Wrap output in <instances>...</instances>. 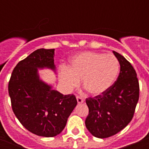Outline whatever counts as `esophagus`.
Instances as JSON below:
<instances>
[{
	"label": "esophagus",
	"instance_id": "esophagus-1",
	"mask_svg": "<svg viewBox=\"0 0 149 149\" xmlns=\"http://www.w3.org/2000/svg\"><path fill=\"white\" fill-rule=\"evenodd\" d=\"M77 103L78 104H81L83 103L84 101V98H83V97H81V96H79V95H77Z\"/></svg>",
	"mask_w": 149,
	"mask_h": 149
}]
</instances>
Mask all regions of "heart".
Returning <instances> with one entry per match:
<instances>
[{"label": "heart", "instance_id": "1", "mask_svg": "<svg viewBox=\"0 0 149 149\" xmlns=\"http://www.w3.org/2000/svg\"><path fill=\"white\" fill-rule=\"evenodd\" d=\"M119 72V62L111 54L85 51L72 57L68 68L60 72V82L66 90H72L79 84L89 93L98 95L110 89Z\"/></svg>", "mask_w": 149, "mask_h": 149}]
</instances>
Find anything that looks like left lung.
I'll use <instances>...</instances> for the list:
<instances>
[{
	"label": "left lung",
	"mask_w": 149,
	"mask_h": 149,
	"mask_svg": "<svg viewBox=\"0 0 149 149\" xmlns=\"http://www.w3.org/2000/svg\"><path fill=\"white\" fill-rule=\"evenodd\" d=\"M113 54L120 64L116 81L102 94L86 99L89 107L86 127L93 136L101 139L113 136L128 125L139 96L135 69L122 55Z\"/></svg>",
	"instance_id": "obj_1"
}]
</instances>
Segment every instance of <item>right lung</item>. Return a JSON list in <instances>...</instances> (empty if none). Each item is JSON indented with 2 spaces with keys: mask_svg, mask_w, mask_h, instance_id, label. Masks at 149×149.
<instances>
[{
  "mask_svg": "<svg viewBox=\"0 0 149 149\" xmlns=\"http://www.w3.org/2000/svg\"><path fill=\"white\" fill-rule=\"evenodd\" d=\"M54 49L40 48L14 68L8 91L13 113L30 132L52 137L63 131L77 104L75 95H64L39 79L38 68L55 71Z\"/></svg>",
  "mask_w": 149,
  "mask_h": 149,
  "instance_id": "add662e5",
  "label": "right lung"
}]
</instances>
